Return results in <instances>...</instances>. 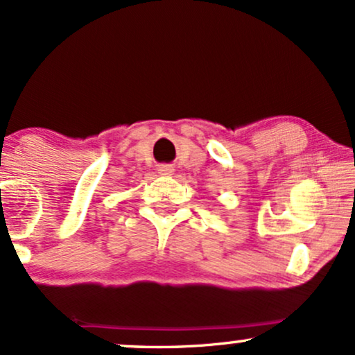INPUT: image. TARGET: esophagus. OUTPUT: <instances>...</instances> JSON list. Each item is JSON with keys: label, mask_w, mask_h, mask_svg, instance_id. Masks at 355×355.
I'll list each match as a JSON object with an SVG mask.
<instances>
[{"label": "esophagus", "mask_w": 355, "mask_h": 355, "mask_svg": "<svg viewBox=\"0 0 355 355\" xmlns=\"http://www.w3.org/2000/svg\"><path fill=\"white\" fill-rule=\"evenodd\" d=\"M175 168L172 165H160L158 166V173L160 175H165V177H170V175H173Z\"/></svg>", "instance_id": "34e87169"}]
</instances>
